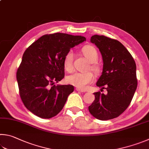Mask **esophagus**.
<instances>
[{
  "instance_id": "obj_1",
  "label": "esophagus",
  "mask_w": 149,
  "mask_h": 149,
  "mask_svg": "<svg viewBox=\"0 0 149 149\" xmlns=\"http://www.w3.org/2000/svg\"><path fill=\"white\" fill-rule=\"evenodd\" d=\"M76 91H79V92H81V93H85V91H84V90H82V89H80V88H76Z\"/></svg>"
}]
</instances>
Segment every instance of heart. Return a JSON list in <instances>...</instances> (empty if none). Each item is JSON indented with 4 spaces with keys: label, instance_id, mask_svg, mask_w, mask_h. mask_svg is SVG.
Returning <instances> with one entry per match:
<instances>
[{
    "label": "heart",
    "instance_id": "b5f03b06",
    "mask_svg": "<svg viewBox=\"0 0 149 149\" xmlns=\"http://www.w3.org/2000/svg\"><path fill=\"white\" fill-rule=\"evenodd\" d=\"M81 51L88 61L91 62V69L94 72H98L100 68L95 63L98 57V53L96 49L91 45H86L83 47ZM73 62H74V53L72 50H70L65 54L63 58V66L66 71H72L74 68ZM94 78V74L91 72L85 73L75 72L68 75L66 77V81L70 85L84 90L87 88L89 84L93 81Z\"/></svg>",
    "mask_w": 149,
    "mask_h": 149
}]
</instances>
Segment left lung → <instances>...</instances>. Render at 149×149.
Segmentation results:
<instances>
[{
  "mask_svg": "<svg viewBox=\"0 0 149 149\" xmlns=\"http://www.w3.org/2000/svg\"><path fill=\"white\" fill-rule=\"evenodd\" d=\"M91 42L99 49L104 63L96 85L107 93H94L95 100L88 111L97 119H113L127 109L133 98L137 86L136 64L127 49L117 40L94 35Z\"/></svg>",
  "mask_w": 149,
  "mask_h": 149,
  "instance_id": "obj_1",
  "label": "left lung"
}]
</instances>
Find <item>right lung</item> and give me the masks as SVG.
Here are the masks:
<instances>
[{"instance_id": "add662e5", "label": "right lung", "mask_w": 149, "mask_h": 149, "mask_svg": "<svg viewBox=\"0 0 149 149\" xmlns=\"http://www.w3.org/2000/svg\"><path fill=\"white\" fill-rule=\"evenodd\" d=\"M86 38L65 33L45 34L23 53L16 77L26 109L38 117L50 118L63 109L74 86L55 85L64 77L65 54Z\"/></svg>"}]
</instances>
